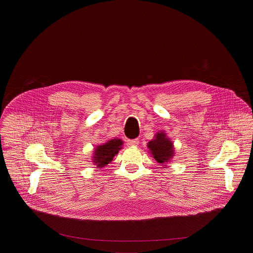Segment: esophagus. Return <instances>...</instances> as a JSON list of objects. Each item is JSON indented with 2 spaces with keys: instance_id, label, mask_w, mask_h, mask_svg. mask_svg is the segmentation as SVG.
I'll return each mask as SVG.
<instances>
[{
  "instance_id": "esophagus-1",
  "label": "esophagus",
  "mask_w": 253,
  "mask_h": 253,
  "mask_svg": "<svg viewBox=\"0 0 253 253\" xmlns=\"http://www.w3.org/2000/svg\"><path fill=\"white\" fill-rule=\"evenodd\" d=\"M139 144V140L138 139H133V140H127V145L130 147L133 146H138Z\"/></svg>"
}]
</instances>
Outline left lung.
Here are the masks:
<instances>
[{
  "mask_svg": "<svg viewBox=\"0 0 253 253\" xmlns=\"http://www.w3.org/2000/svg\"><path fill=\"white\" fill-rule=\"evenodd\" d=\"M147 146L158 163H165L173 156V144L163 132L156 134L155 138L148 142Z\"/></svg>",
  "mask_w": 253,
  "mask_h": 253,
  "instance_id": "8db88e82",
  "label": "left lung"
}]
</instances>
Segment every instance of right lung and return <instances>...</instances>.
Here are the masks:
<instances>
[{
	"label": "right lung",
	"mask_w": 253,
	"mask_h": 253,
	"mask_svg": "<svg viewBox=\"0 0 253 253\" xmlns=\"http://www.w3.org/2000/svg\"><path fill=\"white\" fill-rule=\"evenodd\" d=\"M122 140L120 139H111L105 144L98 146L96 148V151L94 152V163L99 167L102 168L109 164L113 160V157L118 153V151L121 149L122 146Z\"/></svg>",
	"instance_id": "right-lung-1"
}]
</instances>
